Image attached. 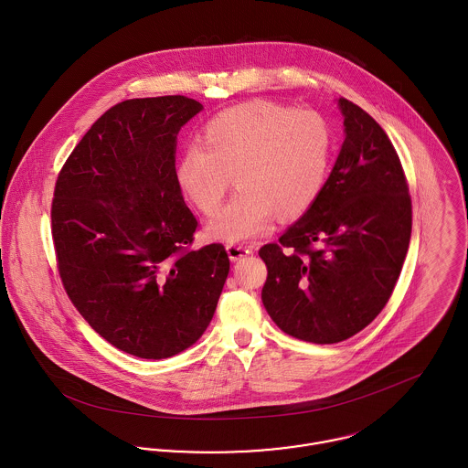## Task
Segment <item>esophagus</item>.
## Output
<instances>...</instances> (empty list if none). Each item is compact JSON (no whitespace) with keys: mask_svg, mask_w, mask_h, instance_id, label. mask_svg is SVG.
<instances>
[{"mask_svg":"<svg viewBox=\"0 0 468 468\" xmlns=\"http://www.w3.org/2000/svg\"><path fill=\"white\" fill-rule=\"evenodd\" d=\"M225 249H227V254H229L230 261H238V260L252 254V249L243 247V245H236V243H229Z\"/></svg>","mask_w":468,"mask_h":468,"instance_id":"obj_1","label":"esophagus"}]
</instances>
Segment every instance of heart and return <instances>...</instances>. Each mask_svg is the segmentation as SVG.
<instances>
[{"instance_id": "obj_1", "label": "heart", "mask_w": 468, "mask_h": 468, "mask_svg": "<svg viewBox=\"0 0 468 468\" xmlns=\"http://www.w3.org/2000/svg\"><path fill=\"white\" fill-rule=\"evenodd\" d=\"M330 132L314 112L252 101L212 117L201 145L176 162V182L203 214H214L232 176L239 193L208 223V234L247 243L281 219L304 216L319 200L330 167Z\"/></svg>"}]
</instances>
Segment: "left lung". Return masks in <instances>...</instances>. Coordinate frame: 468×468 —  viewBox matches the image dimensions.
<instances>
[{
    "mask_svg": "<svg viewBox=\"0 0 468 468\" xmlns=\"http://www.w3.org/2000/svg\"><path fill=\"white\" fill-rule=\"evenodd\" d=\"M344 142L315 205L260 249L271 321L295 338L335 344L388 304L410 241L412 207L400 158L380 124L338 99Z\"/></svg>",
    "mask_w": 468,
    "mask_h": 468,
    "instance_id": "obj_1",
    "label": "left lung"
}]
</instances>
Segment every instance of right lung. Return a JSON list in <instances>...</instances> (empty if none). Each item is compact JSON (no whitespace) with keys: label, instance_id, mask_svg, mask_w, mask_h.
Returning <instances> with one entry per match:
<instances>
[{"label":"right lung","instance_id":"1","mask_svg":"<svg viewBox=\"0 0 468 468\" xmlns=\"http://www.w3.org/2000/svg\"><path fill=\"white\" fill-rule=\"evenodd\" d=\"M201 108L184 95L115 104L56 182L52 238L68 297L97 334L138 358L193 346L229 275L221 243L191 249L198 221L176 182V134Z\"/></svg>","mask_w":468,"mask_h":468}]
</instances>
